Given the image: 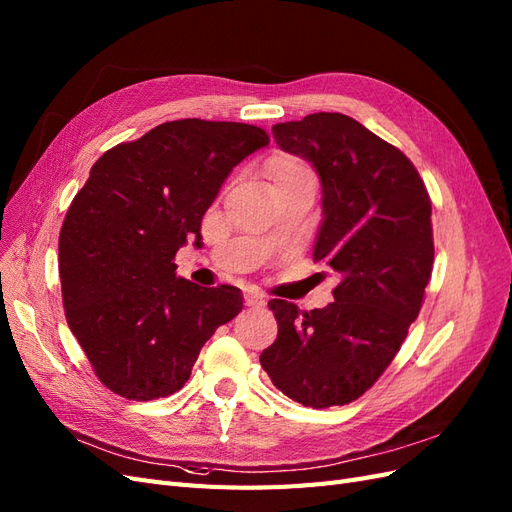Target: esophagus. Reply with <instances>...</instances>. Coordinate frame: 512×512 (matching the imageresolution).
I'll list each match as a JSON object with an SVG mask.
<instances>
[{
	"label": "esophagus",
	"instance_id": "34e87169",
	"mask_svg": "<svg viewBox=\"0 0 512 512\" xmlns=\"http://www.w3.org/2000/svg\"><path fill=\"white\" fill-rule=\"evenodd\" d=\"M244 304L246 306H253V309H259V306H264L266 300L261 294H257V291H246L244 294Z\"/></svg>",
	"mask_w": 512,
	"mask_h": 512
}]
</instances>
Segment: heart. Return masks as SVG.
<instances>
[{
	"instance_id": "heart-1",
	"label": "heart",
	"mask_w": 512,
	"mask_h": 512,
	"mask_svg": "<svg viewBox=\"0 0 512 512\" xmlns=\"http://www.w3.org/2000/svg\"><path fill=\"white\" fill-rule=\"evenodd\" d=\"M268 178L272 180L274 188L283 186L289 182H298V180H315L311 167L304 163L302 158L294 154H276L268 160Z\"/></svg>"
}]
</instances>
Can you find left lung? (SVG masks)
<instances>
[{
    "label": "left lung",
    "instance_id": "1",
    "mask_svg": "<svg viewBox=\"0 0 512 512\" xmlns=\"http://www.w3.org/2000/svg\"><path fill=\"white\" fill-rule=\"evenodd\" d=\"M272 133L319 173L324 223L313 257L341 281L326 309L270 300L279 334L259 362L289 399L347 405L388 369L420 313L435 253L431 197L412 160L349 115L311 113Z\"/></svg>",
    "mask_w": 512,
    "mask_h": 512
}]
</instances>
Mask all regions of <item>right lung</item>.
Listing matches in <instances>:
<instances>
[{"label":"right lung","mask_w":512,"mask_h":512,"mask_svg":"<svg viewBox=\"0 0 512 512\" xmlns=\"http://www.w3.org/2000/svg\"><path fill=\"white\" fill-rule=\"evenodd\" d=\"M270 143L240 122L175 120L102 154L60 231L70 332L102 386L130 401L178 392L201 347L242 311L238 287L175 276L178 248L242 158Z\"/></svg>","instance_id":"obj_1"}]
</instances>
